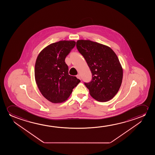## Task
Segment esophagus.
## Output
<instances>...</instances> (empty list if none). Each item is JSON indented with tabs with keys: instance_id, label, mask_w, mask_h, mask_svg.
<instances>
[{
	"instance_id": "34e87169",
	"label": "esophagus",
	"mask_w": 155,
	"mask_h": 155,
	"mask_svg": "<svg viewBox=\"0 0 155 155\" xmlns=\"http://www.w3.org/2000/svg\"><path fill=\"white\" fill-rule=\"evenodd\" d=\"M77 78L79 79H81V75L80 74H77L76 76Z\"/></svg>"
}]
</instances>
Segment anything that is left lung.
<instances>
[{"instance_id":"8db88e82","label":"left lung","mask_w":155,"mask_h":155,"mask_svg":"<svg viewBox=\"0 0 155 155\" xmlns=\"http://www.w3.org/2000/svg\"><path fill=\"white\" fill-rule=\"evenodd\" d=\"M77 49L91 70L92 79L84 83L92 97L107 102L114 97L121 87L123 70L119 59L110 47L90 40H78Z\"/></svg>"}]
</instances>
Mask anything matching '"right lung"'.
<instances>
[{
    "mask_svg": "<svg viewBox=\"0 0 155 155\" xmlns=\"http://www.w3.org/2000/svg\"><path fill=\"white\" fill-rule=\"evenodd\" d=\"M76 45L74 41H60L45 48L35 65V78L42 95L53 103L64 102L81 81L68 74L65 59Z\"/></svg>",
    "mask_w": 155,
    "mask_h": 155,
    "instance_id": "1",
    "label": "right lung"
}]
</instances>
